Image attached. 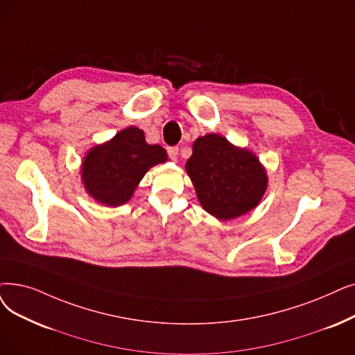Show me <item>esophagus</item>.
I'll return each mask as SVG.
<instances>
[{"label":"esophagus","mask_w":355,"mask_h":355,"mask_svg":"<svg viewBox=\"0 0 355 355\" xmlns=\"http://www.w3.org/2000/svg\"><path fill=\"white\" fill-rule=\"evenodd\" d=\"M178 148L177 146H173V148H168V155L169 158H171L173 161H177L178 159Z\"/></svg>","instance_id":"34e87169"}]
</instances>
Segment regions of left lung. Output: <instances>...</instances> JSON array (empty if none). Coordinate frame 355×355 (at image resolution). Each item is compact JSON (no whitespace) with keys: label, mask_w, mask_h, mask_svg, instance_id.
I'll return each instance as SVG.
<instances>
[{"label":"left lung","mask_w":355,"mask_h":355,"mask_svg":"<svg viewBox=\"0 0 355 355\" xmlns=\"http://www.w3.org/2000/svg\"><path fill=\"white\" fill-rule=\"evenodd\" d=\"M186 171L198 203L219 220H232L254 210L268 187L266 166L255 153L218 133L197 137Z\"/></svg>","instance_id":"left-lung-1"}]
</instances>
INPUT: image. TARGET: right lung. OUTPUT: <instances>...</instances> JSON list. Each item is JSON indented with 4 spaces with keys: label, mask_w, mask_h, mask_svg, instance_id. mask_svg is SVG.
Wrapping results in <instances>:
<instances>
[{
    "label": "right lung",
    "mask_w": 355,
    "mask_h": 355,
    "mask_svg": "<svg viewBox=\"0 0 355 355\" xmlns=\"http://www.w3.org/2000/svg\"><path fill=\"white\" fill-rule=\"evenodd\" d=\"M168 161L166 150L149 145L136 126L117 132L110 141L92 146L83 158L80 173L84 189L96 202L117 207L133 197L152 166Z\"/></svg>",
    "instance_id": "obj_1"
}]
</instances>
